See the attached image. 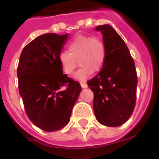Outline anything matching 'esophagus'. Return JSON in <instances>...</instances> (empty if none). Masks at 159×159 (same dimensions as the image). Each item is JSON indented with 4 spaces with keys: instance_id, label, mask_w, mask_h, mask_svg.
<instances>
[{
    "instance_id": "34e87169",
    "label": "esophagus",
    "mask_w": 159,
    "mask_h": 159,
    "mask_svg": "<svg viewBox=\"0 0 159 159\" xmlns=\"http://www.w3.org/2000/svg\"><path fill=\"white\" fill-rule=\"evenodd\" d=\"M80 85H81V87H82V88H88V84H85V83H81Z\"/></svg>"
}]
</instances>
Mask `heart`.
<instances>
[{"instance_id":"b5f03b06","label":"heart","mask_w":159,"mask_h":159,"mask_svg":"<svg viewBox=\"0 0 159 159\" xmlns=\"http://www.w3.org/2000/svg\"><path fill=\"white\" fill-rule=\"evenodd\" d=\"M69 52L62 51L58 60L66 75H72L80 60L82 67L75 74L79 81L84 82L93 74L102 69L106 60L104 43L99 38L86 35H77L68 44Z\"/></svg>"}]
</instances>
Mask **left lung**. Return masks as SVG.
Listing matches in <instances>:
<instances>
[{"label":"left lung","mask_w":159,"mask_h":159,"mask_svg":"<svg viewBox=\"0 0 159 159\" xmlns=\"http://www.w3.org/2000/svg\"><path fill=\"white\" fill-rule=\"evenodd\" d=\"M95 31L102 32L106 60L98 75L88 82L94 93V112L101 124L119 127L128 120L135 106V65L125 42L111 25H99Z\"/></svg>","instance_id":"left-lung-1"}]
</instances>
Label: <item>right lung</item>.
<instances>
[{
  "label": "right lung",
  "mask_w": 159,
  "mask_h": 159,
  "mask_svg": "<svg viewBox=\"0 0 159 159\" xmlns=\"http://www.w3.org/2000/svg\"><path fill=\"white\" fill-rule=\"evenodd\" d=\"M68 34L46 33L24 48L17 67L19 93L28 117L47 132L68 123L81 86L63 73L58 57Z\"/></svg>",
  "instance_id": "obj_1"
}]
</instances>
